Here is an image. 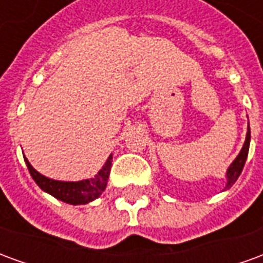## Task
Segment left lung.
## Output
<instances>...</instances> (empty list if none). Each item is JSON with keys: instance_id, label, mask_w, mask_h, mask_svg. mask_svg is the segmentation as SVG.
<instances>
[{"instance_id": "left-lung-1", "label": "left lung", "mask_w": 263, "mask_h": 263, "mask_svg": "<svg viewBox=\"0 0 263 263\" xmlns=\"http://www.w3.org/2000/svg\"><path fill=\"white\" fill-rule=\"evenodd\" d=\"M249 141H251V129L248 126V132H247V139H245V143H243L242 149L241 152L237 156V159L232 162V165L228 167L227 171V187L230 189L237 182V179L241 175V172L243 169V165H245V160H247V156H248V151H249Z\"/></svg>"}]
</instances>
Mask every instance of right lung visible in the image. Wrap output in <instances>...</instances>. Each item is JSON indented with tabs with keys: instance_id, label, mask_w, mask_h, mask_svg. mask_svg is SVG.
I'll return each instance as SVG.
<instances>
[{
	"instance_id": "right-lung-1",
	"label": "right lung",
	"mask_w": 263,
	"mask_h": 263,
	"mask_svg": "<svg viewBox=\"0 0 263 263\" xmlns=\"http://www.w3.org/2000/svg\"><path fill=\"white\" fill-rule=\"evenodd\" d=\"M111 160H112V155H109L103 169L98 172V175L94 179H90V180L87 179V180H81V182H59V180H52V179H48L41 175L39 172L32 167L31 163L25 158L28 171L37 186L45 190L46 193L52 194L53 197L59 198L65 203L73 204V205L90 203L103 193L104 189L107 186V182H108Z\"/></svg>"
}]
</instances>
